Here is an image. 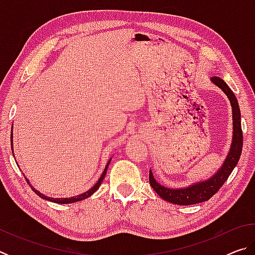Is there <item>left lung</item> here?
Here are the masks:
<instances>
[{
  "label": "left lung",
  "instance_id": "left-lung-1",
  "mask_svg": "<svg viewBox=\"0 0 255 255\" xmlns=\"http://www.w3.org/2000/svg\"><path fill=\"white\" fill-rule=\"evenodd\" d=\"M211 83L221 89L226 94L228 100L232 106L233 114V138L230 152H228L226 158L224 159L222 166L215 172V173L204 181H198L184 188H167L163 184L158 183L154 178L152 170H149V184L155 190V192L162 198V199L171 202V204L187 206L195 205L199 202L209 200L216 192L221 189L222 185L225 183L228 176L234 170L237 162L241 157L242 147H243V132H242L241 126V110L239 102L235 94L233 93L225 82L221 77H211Z\"/></svg>",
  "mask_w": 255,
  "mask_h": 255
}]
</instances>
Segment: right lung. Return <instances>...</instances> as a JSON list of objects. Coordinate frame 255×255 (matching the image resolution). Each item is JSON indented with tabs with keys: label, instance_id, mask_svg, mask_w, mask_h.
<instances>
[{
	"label": "right lung",
	"instance_id": "right-lung-1",
	"mask_svg": "<svg viewBox=\"0 0 255 255\" xmlns=\"http://www.w3.org/2000/svg\"><path fill=\"white\" fill-rule=\"evenodd\" d=\"M12 129H13V126H12ZM11 149H12V154H13V156H14V153H13V135H12V130H11ZM110 161H111V158L109 159V161H108L107 165L105 167V170H103L102 174L100 176V179L97 181V183L94 184L91 189L88 190V191L84 192V193H81V195H77L75 197H71V198H50V197H47V196L44 195V193H41V192L38 191V190L34 189L32 185H31V183L29 182V180L25 178V176H24V178H25V180H27V182L29 183L30 187H31V189L34 191V193L39 196L40 198H42V199L48 200V201H51V202H56V204H72V202H77V201H81V200H83V199H86V198L91 197L93 193L97 191V190L99 189V187H100V185H101L103 179H105L106 173H107V170H108V166H109V164H110Z\"/></svg>",
	"mask_w": 255,
	"mask_h": 255
}]
</instances>
